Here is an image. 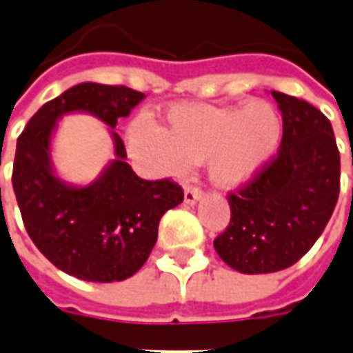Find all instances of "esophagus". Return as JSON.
Returning a JSON list of instances; mask_svg holds the SVG:
<instances>
[{
  "mask_svg": "<svg viewBox=\"0 0 353 353\" xmlns=\"http://www.w3.org/2000/svg\"><path fill=\"white\" fill-rule=\"evenodd\" d=\"M200 196H202L200 189H196V187H185V202L187 204H194Z\"/></svg>",
  "mask_w": 353,
  "mask_h": 353,
  "instance_id": "esophagus-1",
  "label": "esophagus"
}]
</instances>
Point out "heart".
<instances>
[{"instance_id": "heart-1", "label": "heart", "mask_w": 353, "mask_h": 353, "mask_svg": "<svg viewBox=\"0 0 353 353\" xmlns=\"http://www.w3.org/2000/svg\"><path fill=\"white\" fill-rule=\"evenodd\" d=\"M166 130L139 119L128 138L134 153L164 176H185L192 162L208 161L219 187L250 181L280 147L283 123L268 101L248 105L179 103L166 115Z\"/></svg>"}]
</instances>
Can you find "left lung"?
<instances>
[{
	"mask_svg": "<svg viewBox=\"0 0 353 353\" xmlns=\"http://www.w3.org/2000/svg\"><path fill=\"white\" fill-rule=\"evenodd\" d=\"M272 96L283 119L280 149L229 192L230 223L214 240L217 255L244 274L295 265L321 236L341 192V153L329 119L295 96Z\"/></svg>",
	"mask_w": 353,
	"mask_h": 353,
	"instance_id": "obj_1",
	"label": "left lung"
}]
</instances>
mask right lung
<instances>
[{
    "mask_svg": "<svg viewBox=\"0 0 353 353\" xmlns=\"http://www.w3.org/2000/svg\"><path fill=\"white\" fill-rule=\"evenodd\" d=\"M143 94L123 85L81 83L35 113L17 141L12 189L20 215L37 250L62 272L79 280L121 281L143 266L159 236V223L183 202V189L164 177L136 176L123 139L113 132L117 159L88 187L62 183L50 170V134L57 119L88 111L115 128Z\"/></svg>",
    "mask_w": 353,
    "mask_h": 353,
    "instance_id": "right-lung-1",
    "label": "right lung"
}]
</instances>
